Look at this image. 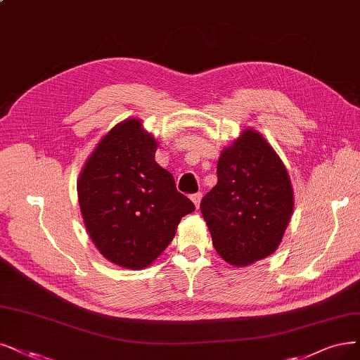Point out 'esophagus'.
<instances>
[{"label": "esophagus", "mask_w": 360, "mask_h": 360, "mask_svg": "<svg viewBox=\"0 0 360 360\" xmlns=\"http://www.w3.org/2000/svg\"><path fill=\"white\" fill-rule=\"evenodd\" d=\"M202 197H203V194H202V193H195V194H193V195H191V200H193V203L195 205V207H197V209L200 207Z\"/></svg>", "instance_id": "obj_1"}]
</instances>
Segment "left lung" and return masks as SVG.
Segmentation results:
<instances>
[{
	"instance_id": "left-lung-1",
	"label": "left lung",
	"mask_w": 360,
	"mask_h": 360,
	"mask_svg": "<svg viewBox=\"0 0 360 360\" xmlns=\"http://www.w3.org/2000/svg\"><path fill=\"white\" fill-rule=\"evenodd\" d=\"M218 182L200 203L219 257L246 267L274 254L294 210L288 170L259 131L243 129L218 160Z\"/></svg>"
}]
</instances>
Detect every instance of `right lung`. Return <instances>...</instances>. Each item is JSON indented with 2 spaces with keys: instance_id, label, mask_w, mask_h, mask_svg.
Instances as JSON below:
<instances>
[{
  "instance_id": "obj_1",
  "label": "right lung",
  "mask_w": 360,
  "mask_h": 360,
  "mask_svg": "<svg viewBox=\"0 0 360 360\" xmlns=\"http://www.w3.org/2000/svg\"><path fill=\"white\" fill-rule=\"evenodd\" d=\"M157 146L139 118H126L99 141L77 181L91 242L118 267H150L195 209L155 163Z\"/></svg>"
}]
</instances>
